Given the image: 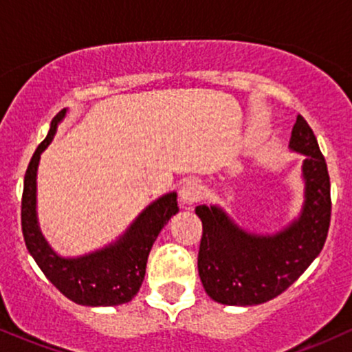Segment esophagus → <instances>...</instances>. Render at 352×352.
Returning a JSON list of instances; mask_svg holds the SVG:
<instances>
[{"instance_id":"1","label":"esophagus","mask_w":352,"mask_h":352,"mask_svg":"<svg viewBox=\"0 0 352 352\" xmlns=\"http://www.w3.org/2000/svg\"><path fill=\"white\" fill-rule=\"evenodd\" d=\"M180 201H184L185 205H193L201 199V187L197 180H187L182 185L180 192Z\"/></svg>"}]
</instances>
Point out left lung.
<instances>
[{
  "label": "left lung",
  "mask_w": 352,
  "mask_h": 352,
  "mask_svg": "<svg viewBox=\"0 0 352 352\" xmlns=\"http://www.w3.org/2000/svg\"><path fill=\"white\" fill-rule=\"evenodd\" d=\"M289 147L305 153L306 201L301 218L272 236L246 233L217 207L195 208L201 220L199 274L212 300L261 305L288 289L321 253L331 221V182L313 129L296 117Z\"/></svg>",
  "instance_id": "1"
}]
</instances>
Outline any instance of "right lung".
<instances>
[{"label": "right lung", "instance_id": "1", "mask_svg": "<svg viewBox=\"0 0 352 352\" xmlns=\"http://www.w3.org/2000/svg\"><path fill=\"white\" fill-rule=\"evenodd\" d=\"M64 114L66 111L63 109L52 119L50 134L38 145L24 173L21 199L24 241L47 280L71 301L84 306L122 305L131 301L139 292L153 241L170 217L179 212L177 193H167L148 205L129 232L106 250L76 260H66L52 253L36 221V170L39 155L50 145Z\"/></svg>", "mask_w": 352, "mask_h": 352}]
</instances>
